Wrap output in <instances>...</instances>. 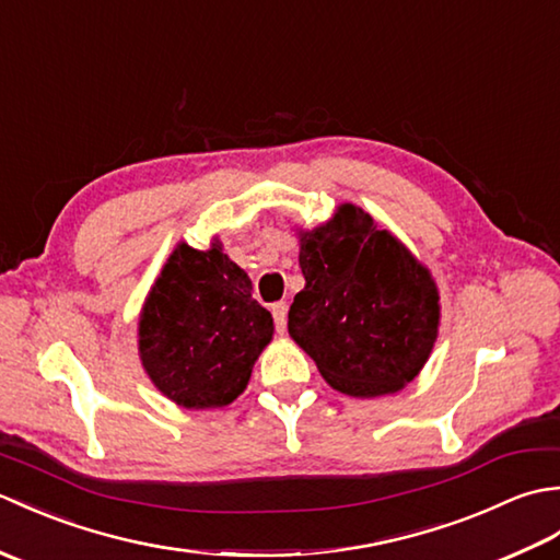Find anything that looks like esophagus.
<instances>
[{
  "label": "esophagus",
  "mask_w": 560,
  "mask_h": 560,
  "mask_svg": "<svg viewBox=\"0 0 560 560\" xmlns=\"http://www.w3.org/2000/svg\"><path fill=\"white\" fill-rule=\"evenodd\" d=\"M271 315H273V323H277V329L287 331V319H289V305L287 303H273L271 307Z\"/></svg>",
  "instance_id": "1"
}]
</instances>
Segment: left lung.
I'll list each match as a JSON object with an SVG mask.
<instances>
[{"instance_id": "1", "label": "left lung", "mask_w": 560, "mask_h": 560, "mask_svg": "<svg viewBox=\"0 0 560 560\" xmlns=\"http://www.w3.org/2000/svg\"><path fill=\"white\" fill-rule=\"evenodd\" d=\"M299 243L305 289L289 311L291 339L343 395L371 399L407 387L438 339L431 269L355 205L299 229Z\"/></svg>"}]
</instances>
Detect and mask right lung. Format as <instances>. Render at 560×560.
I'll use <instances>...</instances> for the list:
<instances>
[{"label":"right lung","instance_id":"right-lung-1","mask_svg":"<svg viewBox=\"0 0 560 560\" xmlns=\"http://www.w3.org/2000/svg\"><path fill=\"white\" fill-rule=\"evenodd\" d=\"M139 359L163 397L185 409H221L243 395L273 337L253 281L223 253L177 243L139 313Z\"/></svg>","mask_w":560,"mask_h":560}]
</instances>
